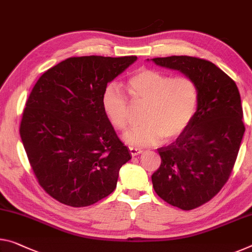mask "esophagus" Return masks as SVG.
<instances>
[{
	"mask_svg": "<svg viewBox=\"0 0 252 252\" xmlns=\"http://www.w3.org/2000/svg\"><path fill=\"white\" fill-rule=\"evenodd\" d=\"M129 150H130L131 156H137L142 153L141 149H138V148H133V147H129Z\"/></svg>",
	"mask_w": 252,
	"mask_h": 252,
	"instance_id": "obj_1",
	"label": "esophagus"
}]
</instances>
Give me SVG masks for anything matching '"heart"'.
I'll list each match as a JSON object with an SVG mask.
<instances>
[{"mask_svg": "<svg viewBox=\"0 0 252 252\" xmlns=\"http://www.w3.org/2000/svg\"><path fill=\"white\" fill-rule=\"evenodd\" d=\"M127 94L133 105H143L142 125L131 127L123 139L132 147L155 146L171 141L189 129L199 104L197 83L189 76H175L141 68L127 78ZM101 105L106 119L117 130L129 122L130 102L114 84L103 90Z\"/></svg>", "mask_w": 252, "mask_h": 252, "instance_id": "1", "label": "heart"}]
</instances>
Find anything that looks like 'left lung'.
Segmentation results:
<instances>
[{"label": "left lung", "instance_id": "8db88e82", "mask_svg": "<svg viewBox=\"0 0 252 252\" xmlns=\"http://www.w3.org/2000/svg\"><path fill=\"white\" fill-rule=\"evenodd\" d=\"M153 61L182 71L198 85L193 122L176 141L158 148L161 163L151 176L159 197L194 210L211 201L232 173L246 130L240 93L233 79L206 59L170 56Z\"/></svg>", "mask_w": 252, "mask_h": 252}]
</instances>
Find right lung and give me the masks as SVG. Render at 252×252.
<instances>
[{
    "label": "right lung",
    "mask_w": 252,
    "mask_h": 252,
    "mask_svg": "<svg viewBox=\"0 0 252 252\" xmlns=\"http://www.w3.org/2000/svg\"><path fill=\"white\" fill-rule=\"evenodd\" d=\"M135 56L70 57L45 71L28 97L20 137L39 185L63 204L84 207L115 189L131 154L101 105L107 83Z\"/></svg>",
    "instance_id": "right-lung-1"
}]
</instances>
